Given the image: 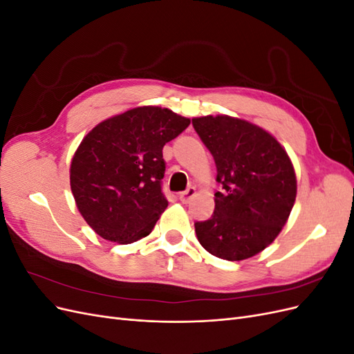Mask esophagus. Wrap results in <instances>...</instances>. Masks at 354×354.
Here are the masks:
<instances>
[{
  "mask_svg": "<svg viewBox=\"0 0 354 354\" xmlns=\"http://www.w3.org/2000/svg\"><path fill=\"white\" fill-rule=\"evenodd\" d=\"M195 195H196V189L195 187H189L185 192H181V194L178 195V198H180V201L183 202V203H187Z\"/></svg>",
  "mask_w": 354,
  "mask_h": 354,
  "instance_id": "34e87169",
  "label": "esophagus"
}]
</instances>
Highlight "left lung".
I'll return each instance as SVG.
<instances>
[{
  "label": "left lung",
  "mask_w": 354,
  "mask_h": 354,
  "mask_svg": "<svg viewBox=\"0 0 354 354\" xmlns=\"http://www.w3.org/2000/svg\"><path fill=\"white\" fill-rule=\"evenodd\" d=\"M217 167L223 190L205 221L195 223L199 243L223 260L239 261L269 246L291 214L297 178L276 138L248 121L227 115L192 120Z\"/></svg>",
  "instance_id": "1"
}]
</instances>
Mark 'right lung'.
<instances>
[{"instance_id": "1", "label": "right lung", "mask_w": 354, "mask_h": 354, "mask_svg": "<svg viewBox=\"0 0 354 354\" xmlns=\"http://www.w3.org/2000/svg\"><path fill=\"white\" fill-rule=\"evenodd\" d=\"M190 120L158 106L109 118L84 137L71 164V189L88 226L106 241L133 243L168 207L162 147Z\"/></svg>"}]
</instances>
